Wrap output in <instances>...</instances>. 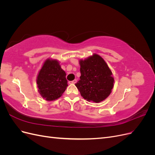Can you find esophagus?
<instances>
[{
    "instance_id": "1",
    "label": "esophagus",
    "mask_w": 155,
    "mask_h": 155,
    "mask_svg": "<svg viewBox=\"0 0 155 155\" xmlns=\"http://www.w3.org/2000/svg\"><path fill=\"white\" fill-rule=\"evenodd\" d=\"M76 82H77L76 79H74V80H73L72 81H69V83L70 84H75V83H76Z\"/></svg>"
}]
</instances>
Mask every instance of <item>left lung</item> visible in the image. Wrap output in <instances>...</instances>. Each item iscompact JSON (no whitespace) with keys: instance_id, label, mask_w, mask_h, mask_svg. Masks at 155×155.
I'll return each instance as SVG.
<instances>
[{"instance_id":"left-lung-1","label":"left lung","mask_w":155,"mask_h":155,"mask_svg":"<svg viewBox=\"0 0 155 155\" xmlns=\"http://www.w3.org/2000/svg\"><path fill=\"white\" fill-rule=\"evenodd\" d=\"M81 76L76 84L81 96L88 101L100 103L110 95L114 79L106 62L100 55L94 54L79 61Z\"/></svg>"}]
</instances>
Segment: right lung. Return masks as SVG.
Listing matches in <instances>:
<instances>
[{"mask_svg": "<svg viewBox=\"0 0 155 155\" xmlns=\"http://www.w3.org/2000/svg\"><path fill=\"white\" fill-rule=\"evenodd\" d=\"M36 81L41 96L50 101L59 98L68 87L66 72L57 59L50 58L43 63Z\"/></svg>", "mask_w": 155, "mask_h": 155, "instance_id": "add662e5", "label": "right lung"}]
</instances>
